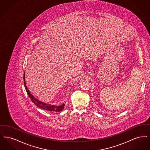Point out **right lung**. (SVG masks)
<instances>
[{
    "label": "right lung",
    "mask_w": 150,
    "mask_h": 150,
    "mask_svg": "<svg viewBox=\"0 0 150 150\" xmlns=\"http://www.w3.org/2000/svg\"><path fill=\"white\" fill-rule=\"evenodd\" d=\"M25 73L23 75V81H24V86L25 88L26 89V91L27 92L28 94L29 95V97L32 100V102L36 106L38 107H40L41 108H43L44 110H45L47 111H55V112H59L61 111L62 110H64V103H62L59 105H52L50 104L45 103L44 102H43L39 100L36 99L34 96L30 92L29 89H28L27 86H26V82H25Z\"/></svg>",
    "instance_id": "obj_1"
}]
</instances>
